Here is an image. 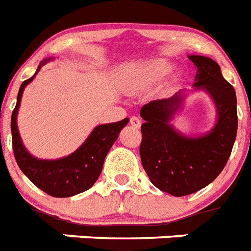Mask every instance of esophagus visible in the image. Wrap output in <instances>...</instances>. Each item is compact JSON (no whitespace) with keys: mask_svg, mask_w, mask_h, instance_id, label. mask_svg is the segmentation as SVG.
I'll return each instance as SVG.
<instances>
[{"mask_svg":"<svg viewBox=\"0 0 251 251\" xmlns=\"http://www.w3.org/2000/svg\"><path fill=\"white\" fill-rule=\"evenodd\" d=\"M131 124H132V127L140 128V127H141V120L138 119V118H136V116H132V118H131Z\"/></svg>","mask_w":251,"mask_h":251,"instance_id":"34e87169","label":"esophagus"}]
</instances>
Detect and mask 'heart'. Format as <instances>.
I'll return each instance as SVG.
<instances>
[{"label":"heart","mask_w":251,"mask_h":251,"mask_svg":"<svg viewBox=\"0 0 251 251\" xmlns=\"http://www.w3.org/2000/svg\"><path fill=\"white\" fill-rule=\"evenodd\" d=\"M174 70L171 62L166 59H153L142 62L128 75L124 87L128 92H140L160 83Z\"/></svg>","instance_id":"1"}]
</instances>
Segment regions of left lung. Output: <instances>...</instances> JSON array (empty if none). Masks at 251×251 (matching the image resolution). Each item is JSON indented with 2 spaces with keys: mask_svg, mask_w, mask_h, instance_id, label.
<instances>
[{
  "mask_svg": "<svg viewBox=\"0 0 251 251\" xmlns=\"http://www.w3.org/2000/svg\"><path fill=\"white\" fill-rule=\"evenodd\" d=\"M197 67L194 91L210 96L216 110V123L200 136H186L175 129L172 120L186 97L180 91L172 97L142 106V141L140 155L154 186L175 197L196 193L223 171L237 135V100L233 87L224 79L219 65L203 55H189Z\"/></svg>",
  "mask_w": 251,
  "mask_h": 251,
  "instance_id": "8db88e82",
  "label": "left lung"
}]
</instances>
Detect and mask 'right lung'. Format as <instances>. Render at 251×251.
Instances as JSON below:
<instances>
[{
	"label": "right lung",
	"mask_w": 251,
	"mask_h": 251,
	"mask_svg": "<svg viewBox=\"0 0 251 251\" xmlns=\"http://www.w3.org/2000/svg\"><path fill=\"white\" fill-rule=\"evenodd\" d=\"M54 58H45L36 70L35 75L23 81L19 88L17 97V106L11 115V135H13L14 155L18 166L23 174L31 180L37 188L44 190L49 196L57 198L72 197L83 193L92 188L101 174L105 158L116 141L120 131L128 124L129 119L120 120L115 123L100 124L94 127L87 140L67 157L59 159H40L33 157L23 145L17 116L21 106L24 88L35 79L37 72L48 62Z\"/></svg>",
	"instance_id": "add662e5"
}]
</instances>
